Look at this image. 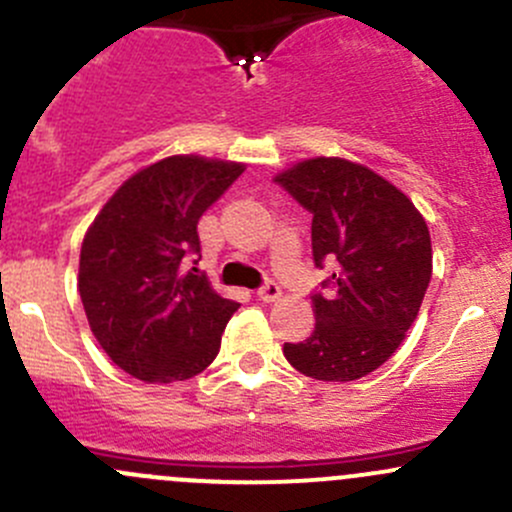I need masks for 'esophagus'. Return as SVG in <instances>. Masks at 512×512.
Segmentation results:
<instances>
[{"label":"esophagus","mask_w":512,"mask_h":512,"mask_svg":"<svg viewBox=\"0 0 512 512\" xmlns=\"http://www.w3.org/2000/svg\"><path fill=\"white\" fill-rule=\"evenodd\" d=\"M257 297L262 299V302H277V299L282 297V287L277 285V282H265L260 289H257Z\"/></svg>","instance_id":"esophagus-1"}]
</instances>
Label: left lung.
<instances>
[{"mask_svg":"<svg viewBox=\"0 0 512 512\" xmlns=\"http://www.w3.org/2000/svg\"><path fill=\"white\" fill-rule=\"evenodd\" d=\"M275 183L312 213L314 265L334 267L312 294L314 332L285 344L287 361L319 381H354L404 342L431 282V235L416 205L366 165L309 158Z\"/></svg>","mask_w":512,"mask_h":512,"instance_id":"left-lung-1","label":"left lung"}]
</instances>
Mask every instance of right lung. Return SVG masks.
<instances>
[{
    "instance_id": "right-lung-1",
    "label": "right lung",
    "mask_w": 512,
    "mask_h": 512,
    "mask_svg": "<svg viewBox=\"0 0 512 512\" xmlns=\"http://www.w3.org/2000/svg\"><path fill=\"white\" fill-rule=\"evenodd\" d=\"M245 165L170 156L138 170L86 230L79 294L96 342L148 384L185 381L213 364L240 304L198 267V220Z\"/></svg>"
}]
</instances>
